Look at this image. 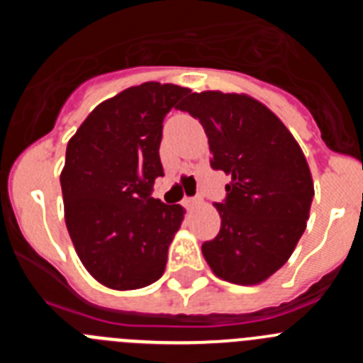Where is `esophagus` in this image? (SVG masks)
<instances>
[{
  "label": "esophagus",
  "mask_w": 363,
  "mask_h": 363,
  "mask_svg": "<svg viewBox=\"0 0 363 363\" xmlns=\"http://www.w3.org/2000/svg\"><path fill=\"white\" fill-rule=\"evenodd\" d=\"M200 198L194 196V198H184V201H182V205H184L185 209H192V207H196L198 203H200Z\"/></svg>",
  "instance_id": "esophagus-1"
}]
</instances>
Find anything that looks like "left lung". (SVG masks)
<instances>
[{
    "mask_svg": "<svg viewBox=\"0 0 363 363\" xmlns=\"http://www.w3.org/2000/svg\"><path fill=\"white\" fill-rule=\"evenodd\" d=\"M179 111L203 125L211 167L230 176L214 203L221 227L201 245L214 274L230 284L267 280L293 255L314 196L300 145L265 105L245 94L192 92Z\"/></svg>",
    "mask_w": 363,
    "mask_h": 363,
    "instance_id": "1",
    "label": "left lung"
}]
</instances>
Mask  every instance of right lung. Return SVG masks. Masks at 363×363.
Masks as SVG:
<instances>
[{
	"label": "right lung",
	"mask_w": 363,
	"mask_h": 363,
	"mask_svg": "<svg viewBox=\"0 0 363 363\" xmlns=\"http://www.w3.org/2000/svg\"><path fill=\"white\" fill-rule=\"evenodd\" d=\"M189 92L171 83L130 86L99 104L67 145V229L86 271L111 289H140L165 271L185 209L150 192L163 176V118Z\"/></svg>",
	"instance_id": "add662e5"
}]
</instances>
